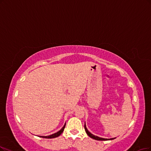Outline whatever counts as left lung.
Listing matches in <instances>:
<instances>
[{
	"label": "left lung",
	"instance_id": "8db88e82",
	"mask_svg": "<svg viewBox=\"0 0 151 151\" xmlns=\"http://www.w3.org/2000/svg\"><path fill=\"white\" fill-rule=\"evenodd\" d=\"M85 131L86 132L87 134L90 136L91 138L93 139H95V140H98V141H108V140H112V139H114V138H111V139H104V138H101V137H98L96 136H94L93 134H92L89 132L87 129V128L86 127V125H85Z\"/></svg>",
	"mask_w": 151,
	"mask_h": 151
}]
</instances>
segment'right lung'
Masks as SVG:
<instances>
[{"label": "right lung", "mask_w": 151, "mask_h": 151, "mask_svg": "<svg viewBox=\"0 0 151 151\" xmlns=\"http://www.w3.org/2000/svg\"><path fill=\"white\" fill-rule=\"evenodd\" d=\"M65 126H66V124L64 125V126L61 128V130H60L58 132H56L55 134H53L50 135V136H39V137H43V138H47V139H51V138H55V137H58L61 133L63 132V131H64V129L65 127Z\"/></svg>", "instance_id": "1"}]
</instances>
